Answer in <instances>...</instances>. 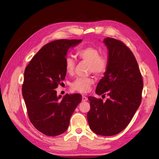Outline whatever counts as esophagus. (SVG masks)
Returning a JSON list of instances; mask_svg holds the SVG:
<instances>
[{"label":"esophagus","instance_id":"1","mask_svg":"<svg viewBox=\"0 0 159 159\" xmlns=\"http://www.w3.org/2000/svg\"><path fill=\"white\" fill-rule=\"evenodd\" d=\"M88 100V98L85 96V95H82V102H85V101Z\"/></svg>","mask_w":159,"mask_h":159}]
</instances>
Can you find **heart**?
I'll return each instance as SVG.
<instances>
[{
    "mask_svg": "<svg viewBox=\"0 0 159 159\" xmlns=\"http://www.w3.org/2000/svg\"><path fill=\"white\" fill-rule=\"evenodd\" d=\"M77 56L84 61L89 63V71L97 76H102L108 68V60L106 56L101 55L99 50L93 46H86L77 52ZM75 61L71 56L65 59V68L68 74L74 71ZM94 83L91 78H76L71 84V89L80 93H87L91 89V86Z\"/></svg>",
    "mask_w": 159,
    "mask_h": 159,
    "instance_id": "heart-1",
    "label": "heart"
}]
</instances>
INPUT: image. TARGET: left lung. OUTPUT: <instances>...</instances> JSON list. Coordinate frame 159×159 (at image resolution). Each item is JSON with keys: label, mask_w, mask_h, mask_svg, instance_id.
Wrapping results in <instances>:
<instances>
[{"label": "left lung", "mask_w": 159, "mask_h": 159, "mask_svg": "<svg viewBox=\"0 0 159 159\" xmlns=\"http://www.w3.org/2000/svg\"><path fill=\"white\" fill-rule=\"evenodd\" d=\"M103 42L109 50L108 68L95 92L109 96L102 99L89 96L87 115L90 129L102 136H113L125 128L142 100L143 80L135 57L122 41L107 37Z\"/></svg>", "instance_id": "8db88e82"}]
</instances>
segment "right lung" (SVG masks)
<instances>
[{
  "label": "right lung",
  "mask_w": 159,
  "mask_h": 159,
  "mask_svg": "<svg viewBox=\"0 0 159 159\" xmlns=\"http://www.w3.org/2000/svg\"><path fill=\"white\" fill-rule=\"evenodd\" d=\"M82 40L61 39L48 43L26 66L22 92L28 117L37 130L47 136L64 133L75 109L81 102L80 93L66 94L60 99L56 88L65 79V59L72 46Z\"/></svg>",
  "instance_id": "right-lung-1"
}]
</instances>
